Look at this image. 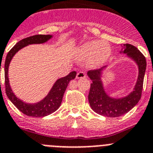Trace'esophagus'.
Listing matches in <instances>:
<instances>
[{
	"mask_svg": "<svg viewBox=\"0 0 153 153\" xmlns=\"http://www.w3.org/2000/svg\"><path fill=\"white\" fill-rule=\"evenodd\" d=\"M85 77H86V75H85V72H83V71H78V73H77L76 78L78 79H79V78H84Z\"/></svg>",
	"mask_w": 153,
	"mask_h": 153,
	"instance_id": "34e87169",
	"label": "esophagus"
}]
</instances>
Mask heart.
Masks as SVG:
<instances>
[{
    "label": "heart",
    "instance_id": "1",
    "mask_svg": "<svg viewBox=\"0 0 153 153\" xmlns=\"http://www.w3.org/2000/svg\"><path fill=\"white\" fill-rule=\"evenodd\" d=\"M78 54L82 59H89V65L96 67L107 61L111 54V49L107 44L91 41L80 46Z\"/></svg>",
    "mask_w": 153,
    "mask_h": 153
}]
</instances>
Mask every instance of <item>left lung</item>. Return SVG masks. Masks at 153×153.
<instances>
[{
    "label": "left lung",
    "mask_w": 153,
    "mask_h": 153,
    "mask_svg": "<svg viewBox=\"0 0 153 153\" xmlns=\"http://www.w3.org/2000/svg\"><path fill=\"white\" fill-rule=\"evenodd\" d=\"M121 53H126L132 58L139 66V76L135 85L134 91L123 98H112L105 93L100 79V75L104 68L90 70L88 75L91 79L88 100L91 109L97 114L108 117H117L126 114L137 105L141 98L143 87L146 61L143 53L131 44H124L122 46Z\"/></svg>",
    "instance_id": "obj_1"
}]
</instances>
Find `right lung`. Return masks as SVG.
Instances as JSON below:
<instances>
[{
	"mask_svg": "<svg viewBox=\"0 0 153 153\" xmlns=\"http://www.w3.org/2000/svg\"><path fill=\"white\" fill-rule=\"evenodd\" d=\"M51 35H35L27 37L19 41L9 51L4 62V77H5V91L10 100L16 106V107L23 114L29 117H42L47 116L60 107L62 100L63 95L65 89L68 87L71 80L74 79L76 76V71H71L67 76L58 79L50 90L48 95L43 100L36 104H27L15 96L12 91L8 79V67L13 56L20 49L30 44H39L46 42L50 39Z\"/></svg>",
	"mask_w": 153,
	"mask_h": 153,
	"instance_id": "right-lung-1",
	"label": "right lung"
}]
</instances>
